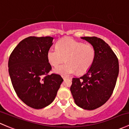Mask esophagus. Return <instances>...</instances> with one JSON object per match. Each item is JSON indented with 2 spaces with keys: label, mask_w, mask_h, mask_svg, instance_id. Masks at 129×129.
I'll list each match as a JSON object with an SVG mask.
<instances>
[{
  "label": "esophagus",
  "mask_w": 129,
  "mask_h": 129,
  "mask_svg": "<svg viewBox=\"0 0 129 129\" xmlns=\"http://www.w3.org/2000/svg\"><path fill=\"white\" fill-rule=\"evenodd\" d=\"M62 78H63V80H65V79H66V78H69L68 77H66V76H62Z\"/></svg>",
  "instance_id": "1"
}]
</instances>
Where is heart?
Segmentation results:
<instances>
[{"mask_svg": "<svg viewBox=\"0 0 129 129\" xmlns=\"http://www.w3.org/2000/svg\"><path fill=\"white\" fill-rule=\"evenodd\" d=\"M96 49L93 45L84 44L71 38H66L57 42L56 47H51L47 52L48 62L57 66L63 60L66 63L54 69V73L63 76L84 74L90 69L95 60Z\"/></svg>", "mask_w": 129, "mask_h": 129, "instance_id": "b5f03b06", "label": "heart"}]
</instances>
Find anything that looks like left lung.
<instances>
[{"instance_id":"left-lung-1","label":"left lung","mask_w":129,"mask_h":129,"mask_svg":"<svg viewBox=\"0 0 129 129\" xmlns=\"http://www.w3.org/2000/svg\"><path fill=\"white\" fill-rule=\"evenodd\" d=\"M81 38L94 47L96 55L85 75L72 78L70 91L78 106L93 110L103 105L112 95L119 74V61L102 39L95 36Z\"/></svg>"}]
</instances>
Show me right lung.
Wrapping results in <instances>:
<instances>
[{"label":"right lung","instance_id":"obj_1","mask_svg":"<svg viewBox=\"0 0 129 129\" xmlns=\"http://www.w3.org/2000/svg\"><path fill=\"white\" fill-rule=\"evenodd\" d=\"M53 38L29 36L13 49L9 60V72L19 98L28 106L42 109L54 101L63 82L59 75L49 72L52 67L47 52Z\"/></svg>","mask_w":129,"mask_h":129}]
</instances>
